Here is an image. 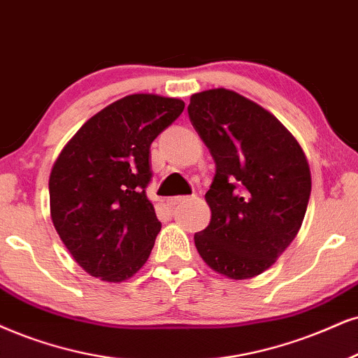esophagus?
<instances>
[{
  "instance_id": "34e87169",
  "label": "esophagus",
  "mask_w": 358,
  "mask_h": 358,
  "mask_svg": "<svg viewBox=\"0 0 358 358\" xmlns=\"http://www.w3.org/2000/svg\"><path fill=\"white\" fill-rule=\"evenodd\" d=\"M189 199H194V196H192V197H187V196H176V197H171V199H167V204H169L171 207H174V206L180 204V202H186V201H189Z\"/></svg>"
}]
</instances>
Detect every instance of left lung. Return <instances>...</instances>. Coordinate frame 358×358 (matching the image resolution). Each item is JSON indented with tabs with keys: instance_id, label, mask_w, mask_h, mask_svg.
Returning <instances> with one entry per match:
<instances>
[{
	"instance_id": "1",
	"label": "left lung",
	"mask_w": 358,
	"mask_h": 358,
	"mask_svg": "<svg viewBox=\"0 0 358 358\" xmlns=\"http://www.w3.org/2000/svg\"><path fill=\"white\" fill-rule=\"evenodd\" d=\"M187 113L215 162L206 192L213 215L194 234L197 252L215 272L250 279L302 226L312 189L306 154L279 119L224 87L192 94Z\"/></svg>"
}]
</instances>
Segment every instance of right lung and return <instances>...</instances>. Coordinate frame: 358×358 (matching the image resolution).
<instances>
[{
  "instance_id": "right-lung-1",
  "label": "right lung",
  "mask_w": 358,
  "mask_h": 358,
  "mask_svg": "<svg viewBox=\"0 0 358 358\" xmlns=\"http://www.w3.org/2000/svg\"><path fill=\"white\" fill-rule=\"evenodd\" d=\"M182 111L176 98L126 96L86 121L56 159L52 224L92 277L122 282L151 254L161 222L145 194L152 178L149 149Z\"/></svg>"
}]
</instances>
